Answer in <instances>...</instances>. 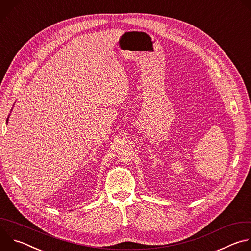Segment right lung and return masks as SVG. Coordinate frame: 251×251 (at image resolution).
Listing matches in <instances>:
<instances>
[{
    "mask_svg": "<svg viewBox=\"0 0 251 251\" xmlns=\"http://www.w3.org/2000/svg\"><path fill=\"white\" fill-rule=\"evenodd\" d=\"M10 116V115H9ZM8 121H9V117H8V119H7V123H8Z\"/></svg>",
    "mask_w": 251,
    "mask_h": 251,
    "instance_id": "obj_1",
    "label": "right lung"
}]
</instances>
